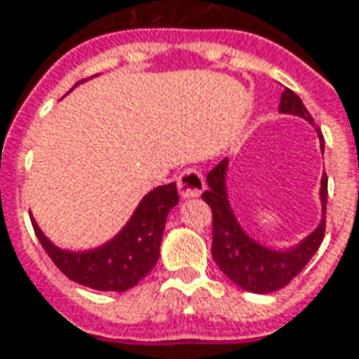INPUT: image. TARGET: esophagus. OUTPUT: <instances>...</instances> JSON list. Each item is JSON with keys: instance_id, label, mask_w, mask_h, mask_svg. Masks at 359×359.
I'll use <instances>...</instances> for the list:
<instances>
[{"instance_id": "esophagus-1", "label": "esophagus", "mask_w": 359, "mask_h": 359, "mask_svg": "<svg viewBox=\"0 0 359 359\" xmlns=\"http://www.w3.org/2000/svg\"><path fill=\"white\" fill-rule=\"evenodd\" d=\"M179 192L182 198H198V196L203 192V187H205V180H203V175L196 169H188L179 177Z\"/></svg>"}]
</instances>
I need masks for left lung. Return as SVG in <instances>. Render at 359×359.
<instances>
[{"mask_svg":"<svg viewBox=\"0 0 359 359\" xmlns=\"http://www.w3.org/2000/svg\"><path fill=\"white\" fill-rule=\"evenodd\" d=\"M280 113L296 115L313 125V118L292 90L285 88L280 95ZM319 134L321 154L325 151L323 136ZM226 171L229 159L215 165L208 175V190L203 192V202L208 203L213 213V244L211 256L219 269L244 290L254 294H269L286 286L300 273L313 257L325 236V213H327V175L321 177V221L311 234H308L300 244L288 250H273L259 244L250 236L238 219L234 215L229 192H226Z\"/></svg>","mask_w":359,"mask_h":359,"instance_id":"1","label":"left lung"}]
</instances>
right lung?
Masks as SVG:
<instances>
[{
  "mask_svg": "<svg viewBox=\"0 0 359 359\" xmlns=\"http://www.w3.org/2000/svg\"><path fill=\"white\" fill-rule=\"evenodd\" d=\"M177 203L179 192L175 182L154 188L109 242L84 252L59 248L42 233L34 217L30 221L46 254L71 280L103 292H125L138 285L157 264L165 221Z\"/></svg>",
  "mask_w": 359,
  "mask_h": 359,
  "instance_id": "1",
  "label": "right lung"
}]
</instances>
